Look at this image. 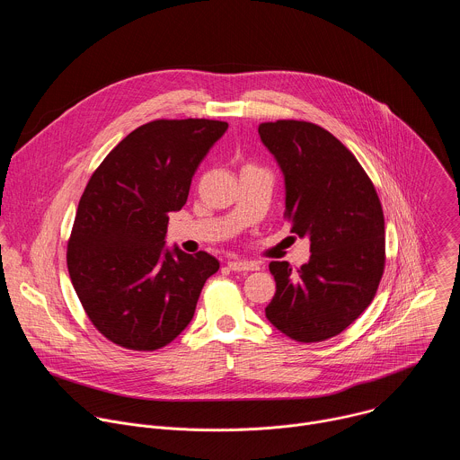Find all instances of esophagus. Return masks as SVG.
<instances>
[{
  "label": "esophagus",
  "mask_w": 460,
  "mask_h": 460,
  "mask_svg": "<svg viewBox=\"0 0 460 460\" xmlns=\"http://www.w3.org/2000/svg\"><path fill=\"white\" fill-rule=\"evenodd\" d=\"M227 266L233 271H256V270H260L256 261H249V260H231V261H227Z\"/></svg>",
  "instance_id": "1"
}]
</instances>
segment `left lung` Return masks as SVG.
Returning <instances> with one entry per match:
<instances>
[{
  "label": "left lung",
  "instance_id": "left-lung-1",
  "mask_svg": "<svg viewBox=\"0 0 460 460\" xmlns=\"http://www.w3.org/2000/svg\"><path fill=\"white\" fill-rule=\"evenodd\" d=\"M286 183V220L309 238V261H271L277 293L268 320L296 342L342 333L371 304L385 261L384 213L375 185L325 128L298 119L258 125Z\"/></svg>",
  "mask_w": 460,
  "mask_h": 460
}]
</instances>
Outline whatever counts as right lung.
I'll return each instance as SVG.
<instances>
[{"label":"right lung","mask_w":460,"mask_h":460,"mask_svg":"<svg viewBox=\"0 0 460 460\" xmlns=\"http://www.w3.org/2000/svg\"><path fill=\"white\" fill-rule=\"evenodd\" d=\"M218 119H155L127 135L91 176L78 204L67 268L96 330L111 342L155 351L192 320L220 261L165 245L169 213L224 137Z\"/></svg>","instance_id":"1"}]
</instances>
